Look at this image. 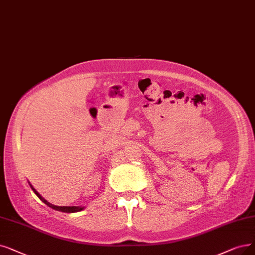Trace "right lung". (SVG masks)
<instances>
[{
    "label": "right lung",
    "mask_w": 255,
    "mask_h": 255,
    "mask_svg": "<svg viewBox=\"0 0 255 255\" xmlns=\"http://www.w3.org/2000/svg\"><path fill=\"white\" fill-rule=\"evenodd\" d=\"M29 185H30V187H31V189L34 191L35 195L38 197V199L42 202H44L47 206L51 207L52 209H55V210H58V211H63V212H68V213L78 212V211H81L83 209H85V207H81V206H56V205L51 204V203H49L47 200H45L42 196L39 195V193L34 189V187L31 184H30V183H29Z\"/></svg>",
    "instance_id": "obj_1"
}]
</instances>
